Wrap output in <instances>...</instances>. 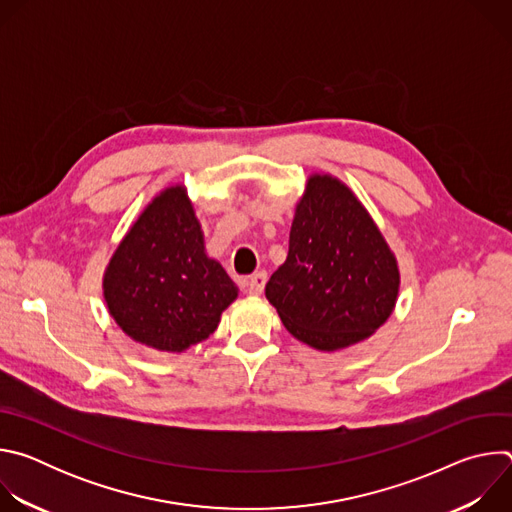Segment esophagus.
<instances>
[{
    "label": "esophagus",
    "mask_w": 512,
    "mask_h": 512,
    "mask_svg": "<svg viewBox=\"0 0 512 512\" xmlns=\"http://www.w3.org/2000/svg\"><path fill=\"white\" fill-rule=\"evenodd\" d=\"M265 281H267V273L265 271H257L255 275H251L247 279V294L261 296L263 289H265Z\"/></svg>",
    "instance_id": "34e87169"
}]
</instances>
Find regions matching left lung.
<instances>
[{"instance_id": "obj_1", "label": "left lung", "mask_w": 512, "mask_h": 512, "mask_svg": "<svg viewBox=\"0 0 512 512\" xmlns=\"http://www.w3.org/2000/svg\"><path fill=\"white\" fill-rule=\"evenodd\" d=\"M397 294V261L369 212L336 178L312 176L287 259L265 285L283 326L318 350H338L371 336Z\"/></svg>"}]
</instances>
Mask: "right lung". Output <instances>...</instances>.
<instances>
[{"instance_id": "add662e5", "label": "right lung", "mask_w": 512, "mask_h": 512, "mask_svg": "<svg viewBox=\"0 0 512 512\" xmlns=\"http://www.w3.org/2000/svg\"><path fill=\"white\" fill-rule=\"evenodd\" d=\"M105 302L135 342L182 352L208 338L237 298L221 263L204 253L202 231L182 186L141 212L105 273Z\"/></svg>"}]
</instances>
